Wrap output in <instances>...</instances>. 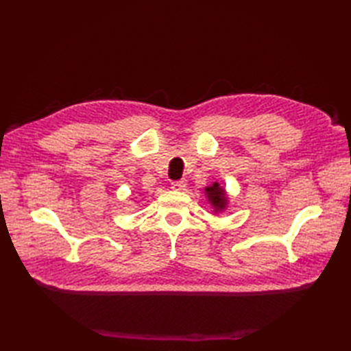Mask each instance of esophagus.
<instances>
[{"label":"esophagus","instance_id":"1","mask_svg":"<svg viewBox=\"0 0 351 351\" xmlns=\"http://www.w3.org/2000/svg\"><path fill=\"white\" fill-rule=\"evenodd\" d=\"M185 187H187V184H185V181L171 182V190H175V191H182V190H185Z\"/></svg>","mask_w":351,"mask_h":351}]
</instances>
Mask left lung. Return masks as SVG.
<instances>
[{
	"mask_svg": "<svg viewBox=\"0 0 351 351\" xmlns=\"http://www.w3.org/2000/svg\"><path fill=\"white\" fill-rule=\"evenodd\" d=\"M204 193H205L208 204H210L213 208L214 214H221L228 210V206H229L228 191L217 181L210 184V185H206V187L204 189Z\"/></svg>",
	"mask_w": 351,
	"mask_h": 351,
	"instance_id": "8db88e82",
	"label": "left lung"
}]
</instances>
